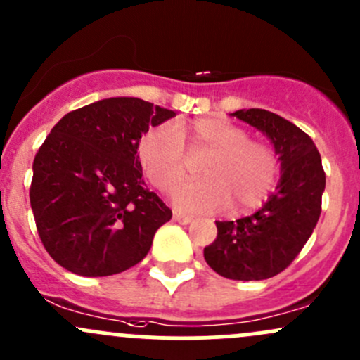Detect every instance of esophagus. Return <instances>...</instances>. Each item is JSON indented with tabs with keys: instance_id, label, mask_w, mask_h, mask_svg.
<instances>
[{
	"instance_id": "34e87169",
	"label": "esophagus",
	"mask_w": 360,
	"mask_h": 360,
	"mask_svg": "<svg viewBox=\"0 0 360 360\" xmlns=\"http://www.w3.org/2000/svg\"><path fill=\"white\" fill-rule=\"evenodd\" d=\"M172 219L177 221V223H181V224H188V223H191V221H193V217L188 216V214L179 212V210H174Z\"/></svg>"
}]
</instances>
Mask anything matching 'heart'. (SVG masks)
<instances>
[{
    "label": "heart",
    "mask_w": 360,
    "mask_h": 360,
    "mask_svg": "<svg viewBox=\"0 0 360 360\" xmlns=\"http://www.w3.org/2000/svg\"><path fill=\"white\" fill-rule=\"evenodd\" d=\"M137 155L150 183L162 193H172L193 162H200L203 179L176 193V203L184 210L226 207L231 216L249 214L268 200L278 176L277 157L268 144L217 118H198L177 130L162 123L141 139Z\"/></svg>",
    "instance_id": "1"
}]
</instances>
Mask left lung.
I'll return each mask as SVG.
<instances>
[{
  "label": "left lung",
  "mask_w": 360,
  "mask_h": 360,
  "mask_svg": "<svg viewBox=\"0 0 360 360\" xmlns=\"http://www.w3.org/2000/svg\"><path fill=\"white\" fill-rule=\"evenodd\" d=\"M270 137L281 162L277 191L252 216L216 221L217 237L203 249L207 264L231 281H264L284 271L310 238L322 210L326 172L314 141L266 110L231 112Z\"/></svg>",
  "instance_id": "left-lung-1"
}]
</instances>
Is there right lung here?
<instances>
[{"label":"right lung","mask_w":360,"mask_h":360,"mask_svg":"<svg viewBox=\"0 0 360 360\" xmlns=\"http://www.w3.org/2000/svg\"><path fill=\"white\" fill-rule=\"evenodd\" d=\"M176 116L137 97L68 112L32 162L29 200L41 244L83 277H106L144 259L172 210L144 186L143 134Z\"/></svg>","instance_id":"1"}]
</instances>
